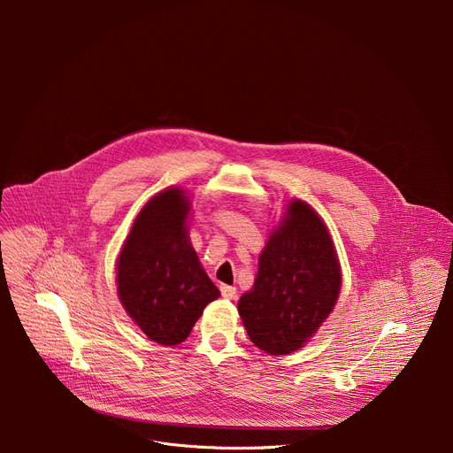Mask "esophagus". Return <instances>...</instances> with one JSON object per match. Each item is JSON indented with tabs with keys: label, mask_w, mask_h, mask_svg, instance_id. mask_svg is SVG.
<instances>
[{
	"label": "esophagus",
	"mask_w": 453,
	"mask_h": 453,
	"mask_svg": "<svg viewBox=\"0 0 453 453\" xmlns=\"http://www.w3.org/2000/svg\"><path fill=\"white\" fill-rule=\"evenodd\" d=\"M220 294L226 299H233L236 296V288L231 287V285H220Z\"/></svg>",
	"instance_id": "34e87169"
}]
</instances>
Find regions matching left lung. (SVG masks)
<instances>
[{"instance_id":"obj_1","label":"left lung","mask_w":453,"mask_h":453,"mask_svg":"<svg viewBox=\"0 0 453 453\" xmlns=\"http://www.w3.org/2000/svg\"><path fill=\"white\" fill-rule=\"evenodd\" d=\"M341 267L332 236L303 201H292L267 242L250 292L238 303L249 339L271 355L299 349L334 310Z\"/></svg>"}]
</instances>
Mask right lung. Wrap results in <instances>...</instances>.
Returning <instances> with one entry per match:
<instances>
[{"instance_id": "right-lung-1", "label": "right lung", "mask_w": 453, "mask_h": 453, "mask_svg": "<svg viewBox=\"0 0 453 453\" xmlns=\"http://www.w3.org/2000/svg\"><path fill=\"white\" fill-rule=\"evenodd\" d=\"M189 201L168 188L142 210L118 257V296L142 332L163 346L182 342L220 292L193 250Z\"/></svg>"}]
</instances>
